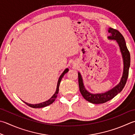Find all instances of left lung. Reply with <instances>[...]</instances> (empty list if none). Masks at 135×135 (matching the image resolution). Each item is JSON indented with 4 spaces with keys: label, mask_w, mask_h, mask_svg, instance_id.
<instances>
[{
    "label": "left lung",
    "mask_w": 135,
    "mask_h": 135,
    "mask_svg": "<svg viewBox=\"0 0 135 135\" xmlns=\"http://www.w3.org/2000/svg\"><path fill=\"white\" fill-rule=\"evenodd\" d=\"M108 32L111 33V35L108 37V38L111 40H116L119 46L120 51L122 52L123 59V73L120 83L114 88L110 89L109 91L102 94H92L87 91L84 88L83 79L80 73H78V84L80 91L84 99L88 102L95 104H104L107 101L113 98L116 95L122 91L126 83L129 75V69L131 63L130 52L126 47V42L125 41L122 34L117 29L109 28Z\"/></svg>",
    "instance_id": "8db88e82"
}]
</instances>
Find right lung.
Wrapping results in <instances>:
<instances>
[{"label": "right lung", "mask_w": 135, "mask_h": 135, "mask_svg": "<svg viewBox=\"0 0 135 135\" xmlns=\"http://www.w3.org/2000/svg\"><path fill=\"white\" fill-rule=\"evenodd\" d=\"M68 71V69L67 68V69H65L64 70V72L62 73V74L61 75H60V78L59 79V81H58V83H57V89H56V91H55V94L52 95V97L50 98V99H49L48 101H47L46 102H42L40 103V104H28V103H26L25 102H24L25 103L26 105H27L28 106H29L31 108H43L45 107H47L48 106V105L51 104L53 103L55 101V99H56V98L57 97V94L59 93V86H60V82L61 81V79L64 76V75H65V74L67 73Z\"/></svg>", "instance_id": "1"}]
</instances>
